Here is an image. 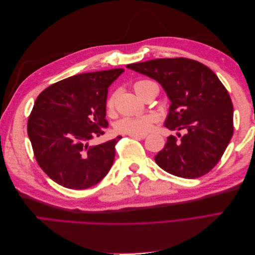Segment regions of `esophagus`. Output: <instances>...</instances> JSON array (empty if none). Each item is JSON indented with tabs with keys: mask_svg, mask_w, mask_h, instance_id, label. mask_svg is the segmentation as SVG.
<instances>
[{
	"mask_svg": "<svg viewBox=\"0 0 255 255\" xmlns=\"http://www.w3.org/2000/svg\"><path fill=\"white\" fill-rule=\"evenodd\" d=\"M129 136L132 137V138H135V139H143V138L146 137L145 134H139V135H137V134H129Z\"/></svg>",
	"mask_w": 255,
	"mask_h": 255,
	"instance_id": "obj_1",
	"label": "esophagus"
}]
</instances>
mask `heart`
Instances as JSON below:
<instances>
[{
	"label": "heart",
	"mask_w": 255,
	"mask_h": 255,
	"mask_svg": "<svg viewBox=\"0 0 255 255\" xmlns=\"http://www.w3.org/2000/svg\"><path fill=\"white\" fill-rule=\"evenodd\" d=\"M153 82L149 80H139L135 82L134 90L136 94L141 97L144 89L149 86ZM115 94L112 95L106 102V109L109 112H112L115 106ZM156 121V117L154 115H144V116H137V117H125L120 119L116 123V130L118 133L122 134H144L152 128L153 123Z\"/></svg>",
	"instance_id": "1"
}]
</instances>
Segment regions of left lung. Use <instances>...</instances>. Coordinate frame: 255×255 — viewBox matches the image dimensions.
<instances>
[{"label":"left lung","mask_w":255,"mask_h":255,"mask_svg":"<svg viewBox=\"0 0 255 255\" xmlns=\"http://www.w3.org/2000/svg\"><path fill=\"white\" fill-rule=\"evenodd\" d=\"M128 69L157 81L171 101L165 127L184 130L169 136L156 164L168 173L196 179L217 165L233 136V104L210 68L184 57L130 64Z\"/></svg>","instance_id":"8db88e82"}]
</instances>
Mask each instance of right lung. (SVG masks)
Here are the masks:
<instances>
[{
  "label": "right lung",
  "instance_id": "obj_1",
  "mask_svg": "<svg viewBox=\"0 0 255 255\" xmlns=\"http://www.w3.org/2000/svg\"><path fill=\"white\" fill-rule=\"evenodd\" d=\"M123 69L82 73L45 88L36 99L27 134L38 165L66 188L86 189L109 173L121 136L89 145L109 127V87Z\"/></svg>",
  "mask_w": 255,
  "mask_h": 255
}]
</instances>
